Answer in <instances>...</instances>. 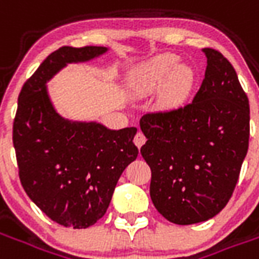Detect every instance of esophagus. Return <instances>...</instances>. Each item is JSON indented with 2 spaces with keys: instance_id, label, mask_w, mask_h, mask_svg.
Wrapping results in <instances>:
<instances>
[{
  "instance_id": "esophagus-1",
  "label": "esophagus",
  "mask_w": 259,
  "mask_h": 259,
  "mask_svg": "<svg viewBox=\"0 0 259 259\" xmlns=\"http://www.w3.org/2000/svg\"><path fill=\"white\" fill-rule=\"evenodd\" d=\"M146 136H144V133H143V132H137V133H136V136H135V144L137 147H139V148H140L141 146H143V144H144V143H146Z\"/></svg>"
}]
</instances>
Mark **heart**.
Listing matches in <instances>:
<instances>
[{"label": "heart", "instance_id": "heart-1", "mask_svg": "<svg viewBox=\"0 0 259 259\" xmlns=\"http://www.w3.org/2000/svg\"><path fill=\"white\" fill-rule=\"evenodd\" d=\"M176 64L178 57L175 54H159L139 65L130 74L132 93L144 96L165 83L163 100L170 104L180 102L194 83V73L189 66Z\"/></svg>", "mask_w": 259, "mask_h": 259}]
</instances>
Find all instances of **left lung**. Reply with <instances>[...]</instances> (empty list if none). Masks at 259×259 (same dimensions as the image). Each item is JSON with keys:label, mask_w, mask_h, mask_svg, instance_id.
I'll return each instance as SVG.
<instances>
[{"label": "left lung", "mask_w": 259, "mask_h": 259, "mask_svg": "<svg viewBox=\"0 0 259 259\" xmlns=\"http://www.w3.org/2000/svg\"><path fill=\"white\" fill-rule=\"evenodd\" d=\"M202 51L205 77L194 100L140 119L147 137L141 155L151 168V200L176 225L204 222L222 211L248 151L247 94L222 54Z\"/></svg>", "instance_id": "obj_1"}]
</instances>
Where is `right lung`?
Returning a JSON list of instances; mask_svg holds the SVG:
<instances>
[{
	"instance_id": "1",
	"label": "right lung",
	"mask_w": 259,
	"mask_h": 259,
	"mask_svg": "<svg viewBox=\"0 0 259 259\" xmlns=\"http://www.w3.org/2000/svg\"><path fill=\"white\" fill-rule=\"evenodd\" d=\"M107 47H61L42 61L20 90L14 140L20 183L50 219L85 229L104 217L120 175L139 150L137 129L111 130L97 122H73L54 108L47 81L68 64L85 62Z\"/></svg>"
}]
</instances>
